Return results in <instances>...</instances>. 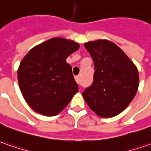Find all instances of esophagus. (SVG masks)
<instances>
[{"mask_svg": "<svg viewBox=\"0 0 151 151\" xmlns=\"http://www.w3.org/2000/svg\"><path fill=\"white\" fill-rule=\"evenodd\" d=\"M75 80H76V82H77L78 83V84L80 83V78H79V76H76V77H75Z\"/></svg>", "mask_w": 151, "mask_h": 151, "instance_id": "1", "label": "esophagus"}]
</instances>
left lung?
I'll return each instance as SVG.
<instances>
[{
  "label": "left lung",
  "instance_id": "obj_1",
  "mask_svg": "<svg viewBox=\"0 0 151 151\" xmlns=\"http://www.w3.org/2000/svg\"><path fill=\"white\" fill-rule=\"evenodd\" d=\"M93 58L95 73L83 97L101 117H112L127 108L136 94L139 73L136 65L114 43L106 40L84 44Z\"/></svg>",
  "mask_w": 151,
  "mask_h": 151
}]
</instances>
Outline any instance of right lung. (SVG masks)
Returning a JSON list of instances; mask_svg holds the SVG:
<instances>
[{
  "mask_svg": "<svg viewBox=\"0 0 151 151\" xmlns=\"http://www.w3.org/2000/svg\"><path fill=\"white\" fill-rule=\"evenodd\" d=\"M79 49L74 41L52 38L34 47L24 56L17 73L20 92L37 113L58 114L78 92L66 58Z\"/></svg>",
  "mask_w": 151,
  "mask_h": 151,
  "instance_id": "add662e5",
  "label": "right lung"
}]
</instances>
